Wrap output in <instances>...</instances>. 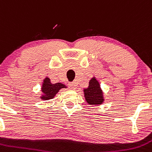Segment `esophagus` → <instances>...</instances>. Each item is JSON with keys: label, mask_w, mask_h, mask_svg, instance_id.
I'll use <instances>...</instances> for the list:
<instances>
[{"label": "esophagus", "mask_w": 152, "mask_h": 152, "mask_svg": "<svg viewBox=\"0 0 152 152\" xmlns=\"http://www.w3.org/2000/svg\"><path fill=\"white\" fill-rule=\"evenodd\" d=\"M68 86H69V88L73 89V90L76 89V85L74 83H69V84H68Z\"/></svg>", "instance_id": "esophagus-1"}]
</instances>
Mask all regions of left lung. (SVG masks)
<instances>
[{"instance_id":"1","label":"left lung","mask_w":152,"mask_h":152,"mask_svg":"<svg viewBox=\"0 0 152 152\" xmlns=\"http://www.w3.org/2000/svg\"><path fill=\"white\" fill-rule=\"evenodd\" d=\"M85 98L90 105H100L103 102V92L98 81L94 77L89 82V86L84 89Z\"/></svg>"}]
</instances>
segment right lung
<instances>
[{
  "instance_id": "obj_1",
  "label": "right lung",
  "mask_w": 152,
  "mask_h": 152,
  "mask_svg": "<svg viewBox=\"0 0 152 152\" xmlns=\"http://www.w3.org/2000/svg\"><path fill=\"white\" fill-rule=\"evenodd\" d=\"M64 88H66V86L59 83L52 84L50 82V79L46 77L43 80V83H42V92L43 95L40 98L45 100L52 99L55 97V94L59 91V90Z\"/></svg>"
}]
</instances>
